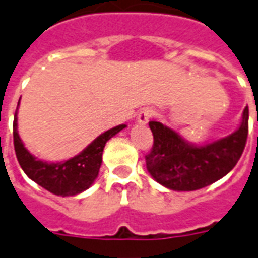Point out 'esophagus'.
Wrapping results in <instances>:
<instances>
[{"mask_svg": "<svg viewBox=\"0 0 258 258\" xmlns=\"http://www.w3.org/2000/svg\"><path fill=\"white\" fill-rule=\"evenodd\" d=\"M154 116V109L150 108V107H146V108L141 109L139 113H138V123L139 124H147L149 120Z\"/></svg>", "mask_w": 258, "mask_h": 258, "instance_id": "esophagus-1", "label": "esophagus"}]
</instances>
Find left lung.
Returning a JSON list of instances; mask_svg holds the SVG:
<instances>
[{
	"mask_svg": "<svg viewBox=\"0 0 258 258\" xmlns=\"http://www.w3.org/2000/svg\"><path fill=\"white\" fill-rule=\"evenodd\" d=\"M249 109H244L237 131L204 146L188 143L174 130L150 121L154 145L146 155L154 179L176 191H192L221 179L237 165L248 139Z\"/></svg>",
	"mask_w": 258,
	"mask_h": 258,
	"instance_id": "8db88e82",
	"label": "left lung"
}]
</instances>
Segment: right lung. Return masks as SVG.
Instances as JSON below:
<instances>
[{
	"label": "right lung",
	"mask_w": 258,
	"mask_h": 258,
	"mask_svg": "<svg viewBox=\"0 0 258 258\" xmlns=\"http://www.w3.org/2000/svg\"><path fill=\"white\" fill-rule=\"evenodd\" d=\"M17 109L13 121V143L18 163L30 179L52 194L61 197L76 196L93 183L101 166V155L105 143L125 127V124H120L105 131L79 155L68 161L46 163L36 159L24 147L17 133Z\"/></svg>",
	"instance_id": "obj_1"
}]
</instances>
